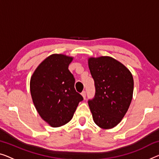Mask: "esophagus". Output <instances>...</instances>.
Segmentation results:
<instances>
[{
    "instance_id": "1",
    "label": "esophagus",
    "mask_w": 159,
    "mask_h": 159,
    "mask_svg": "<svg viewBox=\"0 0 159 159\" xmlns=\"http://www.w3.org/2000/svg\"><path fill=\"white\" fill-rule=\"evenodd\" d=\"M81 95H82V96L84 97V98H86V91H82V93H81Z\"/></svg>"
}]
</instances>
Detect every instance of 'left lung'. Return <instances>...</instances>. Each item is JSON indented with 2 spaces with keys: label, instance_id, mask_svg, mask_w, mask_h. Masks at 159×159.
<instances>
[{
  "label": "left lung",
  "instance_id": "left-lung-1",
  "mask_svg": "<svg viewBox=\"0 0 159 159\" xmlns=\"http://www.w3.org/2000/svg\"><path fill=\"white\" fill-rule=\"evenodd\" d=\"M94 80L95 96L89 99L94 122L104 129L119 124L131 104L134 79L126 67L114 58L102 56L89 59Z\"/></svg>",
  "mask_w": 159,
  "mask_h": 159
}]
</instances>
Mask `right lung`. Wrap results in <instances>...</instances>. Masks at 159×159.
Wrapping results in <instances>:
<instances>
[{"instance_id": "right-lung-1", "label": "right lung", "mask_w": 159, "mask_h": 159, "mask_svg": "<svg viewBox=\"0 0 159 159\" xmlns=\"http://www.w3.org/2000/svg\"><path fill=\"white\" fill-rule=\"evenodd\" d=\"M71 57L53 54L39 66L30 79V93L41 118L52 127L69 122L84 98L75 91V78L68 70Z\"/></svg>"}]
</instances>
